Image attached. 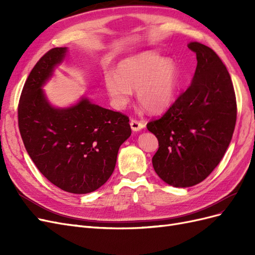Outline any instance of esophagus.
Returning <instances> with one entry per match:
<instances>
[{"mask_svg": "<svg viewBox=\"0 0 255 255\" xmlns=\"http://www.w3.org/2000/svg\"><path fill=\"white\" fill-rule=\"evenodd\" d=\"M129 126H130V128H132V129L134 130V132H137V130H140L144 127V125H143L142 122L134 120V119H132V120L129 121Z\"/></svg>", "mask_w": 255, "mask_h": 255, "instance_id": "obj_1", "label": "esophagus"}]
</instances>
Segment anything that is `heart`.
Listing matches in <instances>:
<instances>
[{
	"mask_svg": "<svg viewBox=\"0 0 255 255\" xmlns=\"http://www.w3.org/2000/svg\"><path fill=\"white\" fill-rule=\"evenodd\" d=\"M115 74L106 72L104 84L113 106L125 110L136 89L138 102L152 114L163 113L173 103L179 69L170 58L156 52H144L119 63Z\"/></svg>",
	"mask_w": 255,
	"mask_h": 255,
	"instance_id": "obj_1",
	"label": "heart"
}]
</instances>
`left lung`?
I'll return each instance as SVG.
<instances>
[{
  "mask_svg": "<svg viewBox=\"0 0 255 255\" xmlns=\"http://www.w3.org/2000/svg\"><path fill=\"white\" fill-rule=\"evenodd\" d=\"M197 68L187 90L146 128L156 136L153 168L165 183L190 187L205 180L220 163L232 139L236 98L232 80L219 56L192 41Z\"/></svg>",
  "mask_w": 255,
  "mask_h": 255,
  "instance_id": "left-lung-1",
  "label": "left lung"
}]
</instances>
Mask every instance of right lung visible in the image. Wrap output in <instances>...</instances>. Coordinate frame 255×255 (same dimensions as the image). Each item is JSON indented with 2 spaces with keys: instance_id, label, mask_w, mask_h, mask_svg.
Here are the masks:
<instances>
[{
  "instance_id": "right-lung-1",
  "label": "right lung",
  "mask_w": 255,
  "mask_h": 255,
  "mask_svg": "<svg viewBox=\"0 0 255 255\" xmlns=\"http://www.w3.org/2000/svg\"><path fill=\"white\" fill-rule=\"evenodd\" d=\"M67 48H54L39 59L23 87L18 106L23 143L36 167L67 192L88 194L114 172L120 145L130 136L128 117L82 97L55 107L42 87L63 63Z\"/></svg>"
}]
</instances>
